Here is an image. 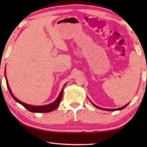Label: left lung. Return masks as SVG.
Masks as SVG:
<instances>
[{
    "instance_id": "left-lung-1",
    "label": "left lung",
    "mask_w": 147,
    "mask_h": 147,
    "mask_svg": "<svg viewBox=\"0 0 147 147\" xmlns=\"http://www.w3.org/2000/svg\"><path fill=\"white\" fill-rule=\"evenodd\" d=\"M90 100V102L92 103V105H93V106H95V107H96L97 109H102V110H104V111H121V110H123V109H124V108H125L126 106L128 105V104H126L125 105H124L123 107H120V108H117V109H105V108H102V107H98V106H97V105H95L94 104H93V103L90 100Z\"/></svg>"
}]
</instances>
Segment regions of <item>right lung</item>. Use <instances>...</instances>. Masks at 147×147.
Here are the masks:
<instances>
[{
  "instance_id": "obj_1",
  "label": "right lung",
  "mask_w": 147,
  "mask_h": 147,
  "mask_svg": "<svg viewBox=\"0 0 147 147\" xmlns=\"http://www.w3.org/2000/svg\"><path fill=\"white\" fill-rule=\"evenodd\" d=\"M6 72H5V80H6V83H7V88L8 90L9 91V93H10L11 95L12 96V97L14 98V100L16 102H18L19 104H20L21 105H22L23 106V107H25L27 110H28L29 111L32 112H38V113H44V112H51L55 110L58 107V106L60 104V102L62 100V95H63V91H64V86H65L67 83H65L64 86H63V88H62L61 92L59 93V95L58 96V97L57 98V99L55 100L54 102H53L52 103L48 105H41V106H35V105H29V104H25V103H23L21 101L19 100L18 98H16L14 96V95L12 94L11 90L10 88V87L9 86V83L7 82V78H6Z\"/></svg>"
}]
</instances>
